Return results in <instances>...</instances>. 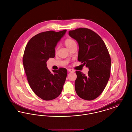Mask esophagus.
<instances>
[{"mask_svg": "<svg viewBox=\"0 0 132 132\" xmlns=\"http://www.w3.org/2000/svg\"><path fill=\"white\" fill-rule=\"evenodd\" d=\"M68 71H69V72H73L74 71L73 70L71 69H68Z\"/></svg>", "mask_w": 132, "mask_h": 132, "instance_id": "obj_1", "label": "esophagus"}]
</instances>
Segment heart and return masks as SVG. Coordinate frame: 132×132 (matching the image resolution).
Returning <instances> with one entry per match:
<instances>
[{
  "mask_svg": "<svg viewBox=\"0 0 132 132\" xmlns=\"http://www.w3.org/2000/svg\"><path fill=\"white\" fill-rule=\"evenodd\" d=\"M64 44H65V45H66V46L68 49H70L73 46H74V45L76 44L75 40L74 39H73L72 38H70L66 39L65 42H64Z\"/></svg>",
  "mask_w": 132,
  "mask_h": 132,
  "instance_id": "obj_1",
  "label": "heart"
}]
</instances>
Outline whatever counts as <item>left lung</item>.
<instances>
[{
	"mask_svg": "<svg viewBox=\"0 0 132 132\" xmlns=\"http://www.w3.org/2000/svg\"><path fill=\"white\" fill-rule=\"evenodd\" d=\"M79 45L78 60L88 68L86 75L77 71L75 88L81 98L92 101L101 95L109 79L111 58L105 43L95 32L87 28L69 31Z\"/></svg>",
	"mask_w": 132,
	"mask_h": 132,
	"instance_id": "obj_1",
	"label": "left lung"
}]
</instances>
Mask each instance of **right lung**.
<instances>
[{
	"instance_id": "right-lung-1",
	"label": "right lung",
	"mask_w": 132,
	"mask_h": 132,
	"mask_svg": "<svg viewBox=\"0 0 132 132\" xmlns=\"http://www.w3.org/2000/svg\"><path fill=\"white\" fill-rule=\"evenodd\" d=\"M66 31L40 32L31 38L26 46L23 63L28 81L35 94L45 101L58 97L65 82L66 69L52 70L51 73L46 62L55 57V48Z\"/></svg>"
}]
</instances>
